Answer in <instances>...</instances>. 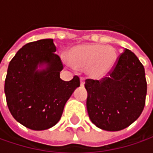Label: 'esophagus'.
<instances>
[{
	"label": "esophagus",
	"instance_id": "34e87169",
	"mask_svg": "<svg viewBox=\"0 0 153 153\" xmlns=\"http://www.w3.org/2000/svg\"><path fill=\"white\" fill-rule=\"evenodd\" d=\"M80 82H81V86L84 85L85 81H84V78H83V77H81V78H80Z\"/></svg>",
	"mask_w": 153,
	"mask_h": 153
}]
</instances>
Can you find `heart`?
<instances>
[{
	"label": "heart",
	"instance_id": "obj_1",
	"mask_svg": "<svg viewBox=\"0 0 153 153\" xmlns=\"http://www.w3.org/2000/svg\"><path fill=\"white\" fill-rule=\"evenodd\" d=\"M68 59L76 69H85L92 79L100 80L106 76L117 61V52L111 46L98 43L78 45L68 52Z\"/></svg>",
	"mask_w": 153,
	"mask_h": 153
}]
</instances>
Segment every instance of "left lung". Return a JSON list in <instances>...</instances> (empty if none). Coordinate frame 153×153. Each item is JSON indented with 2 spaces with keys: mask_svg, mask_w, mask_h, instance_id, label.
I'll return each mask as SVG.
<instances>
[{
  "mask_svg": "<svg viewBox=\"0 0 153 153\" xmlns=\"http://www.w3.org/2000/svg\"><path fill=\"white\" fill-rule=\"evenodd\" d=\"M85 88L89 118L104 130L125 128L144 109L147 90L144 66L128 49L118 56L106 76L101 80L87 79Z\"/></svg>",
  "mask_w": 153,
  "mask_h": 153,
  "instance_id": "1",
  "label": "left lung"
}]
</instances>
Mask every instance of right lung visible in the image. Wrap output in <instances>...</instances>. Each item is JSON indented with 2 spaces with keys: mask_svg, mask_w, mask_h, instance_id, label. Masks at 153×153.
<instances>
[{
  "mask_svg": "<svg viewBox=\"0 0 153 153\" xmlns=\"http://www.w3.org/2000/svg\"><path fill=\"white\" fill-rule=\"evenodd\" d=\"M55 52L53 40L42 39L25 45L9 63L4 88L7 106L15 120L32 130L54 126L80 86L77 76L69 82L60 79L64 65ZM43 63L46 69L38 71Z\"/></svg>",
  "mask_w": 153,
  "mask_h": 153,
  "instance_id": "obj_1",
  "label": "right lung"
}]
</instances>
